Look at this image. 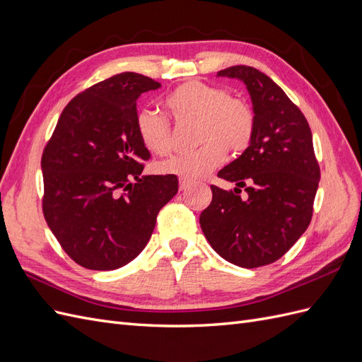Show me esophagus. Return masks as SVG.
Wrapping results in <instances>:
<instances>
[{"label": "esophagus", "instance_id": "1", "mask_svg": "<svg viewBox=\"0 0 362 362\" xmlns=\"http://www.w3.org/2000/svg\"><path fill=\"white\" fill-rule=\"evenodd\" d=\"M190 184H193V181H192V180H187V178H180V190L187 189Z\"/></svg>", "mask_w": 362, "mask_h": 362}]
</instances>
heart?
I'll return each mask as SVG.
<instances>
[{"mask_svg": "<svg viewBox=\"0 0 362 362\" xmlns=\"http://www.w3.org/2000/svg\"><path fill=\"white\" fill-rule=\"evenodd\" d=\"M164 105L177 122H198L194 151L182 152L158 164L161 173L181 178H201L225 161L226 152L240 154L255 134V115L249 104L225 89L202 81L182 83L166 96ZM136 133L154 156H168L173 148L169 120L156 110H140Z\"/></svg>", "mask_w": 362, "mask_h": 362, "instance_id": "b5f03b06", "label": "heart"}]
</instances>
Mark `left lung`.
I'll return each instance as SVG.
<instances>
[{"label":"left lung","instance_id":"8db88e82","mask_svg":"<svg viewBox=\"0 0 362 362\" xmlns=\"http://www.w3.org/2000/svg\"><path fill=\"white\" fill-rule=\"evenodd\" d=\"M246 84L255 134L245 152L217 177L234 190L211 185L213 199L199 223L208 243L235 266L255 269L279 259L298 242L313 217L320 181L308 122L281 87L255 68L217 72ZM247 193L240 197L241 189Z\"/></svg>","mask_w":362,"mask_h":362}]
</instances>
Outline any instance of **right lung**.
Instances as JSON below:
<instances>
[{
	"label": "right lung",
	"mask_w": 362,
	"mask_h": 362,
	"mask_svg": "<svg viewBox=\"0 0 362 362\" xmlns=\"http://www.w3.org/2000/svg\"><path fill=\"white\" fill-rule=\"evenodd\" d=\"M161 84L124 72L76 95L42 154L43 216L63 250L90 270H115L148 245L177 175H141L151 158L136 133L137 100Z\"/></svg>",
	"instance_id": "1"
}]
</instances>
